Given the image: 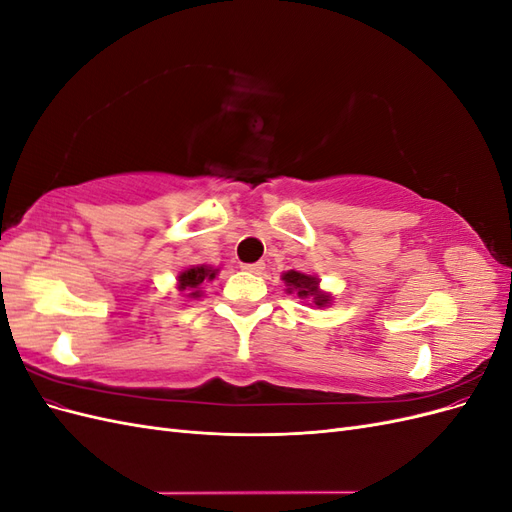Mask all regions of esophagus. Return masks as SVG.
I'll return each instance as SVG.
<instances>
[{
  "label": "esophagus",
  "mask_w": 512,
  "mask_h": 512,
  "mask_svg": "<svg viewBox=\"0 0 512 512\" xmlns=\"http://www.w3.org/2000/svg\"><path fill=\"white\" fill-rule=\"evenodd\" d=\"M241 269H243V271H247V273H256V275H260L262 271H265V262H252V265H241Z\"/></svg>",
  "instance_id": "34e87169"
}]
</instances>
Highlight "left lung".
<instances>
[{
	"label": "left lung",
	"mask_w": 512,
	"mask_h": 512,
	"mask_svg": "<svg viewBox=\"0 0 512 512\" xmlns=\"http://www.w3.org/2000/svg\"><path fill=\"white\" fill-rule=\"evenodd\" d=\"M282 280L286 284V292L294 294L301 303L309 307H329L333 303V294L320 288V277L303 271H286L282 273Z\"/></svg>",
	"instance_id": "1"
}]
</instances>
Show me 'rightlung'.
I'll use <instances>...</instances> for the list:
<instances>
[{"instance_id": "1", "label": "right lung", "mask_w": 512, "mask_h": 512, "mask_svg": "<svg viewBox=\"0 0 512 512\" xmlns=\"http://www.w3.org/2000/svg\"><path fill=\"white\" fill-rule=\"evenodd\" d=\"M220 273V267L213 265H190L177 275V284L175 288L179 290L181 297L185 299H200L203 297V286L205 282H213L215 275Z\"/></svg>"}]
</instances>
